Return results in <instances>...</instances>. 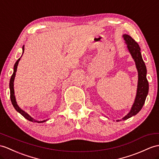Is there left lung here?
<instances>
[{"mask_svg":"<svg viewBox=\"0 0 159 159\" xmlns=\"http://www.w3.org/2000/svg\"><path fill=\"white\" fill-rule=\"evenodd\" d=\"M125 43L127 45V47L129 50L131 57L135 61V66L138 73V82L137 92L134 102L129 113L126 115L124 117H123V120H126L130 117L134 116L138 113L144 105L146 96L148 93V82L146 78V67L144 61L142 59V55L140 52V48L138 44L135 42L132 38L129 35L124 34L123 35ZM121 119L117 120V121H121Z\"/></svg>","mask_w":159,"mask_h":159,"instance_id":"obj_1","label":"left lung"}]
</instances>
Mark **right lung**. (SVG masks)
I'll use <instances>...</instances> for the list:
<instances>
[{
  "label": "right lung",
  "mask_w": 159,
  "mask_h": 159,
  "mask_svg": "<svg viewBox=\"0 0 159 159\" xmlns=\"http://www.w3.org/2000/svg\"><path fill=\"white\" fill-rule=\"evenodd\" d=\"M24 46H23V53L22 55L24 54ZM22 56V55H21ZM21 57L19 58V59L16 61V63H15V65H14V69H13V75H11V80H10V82H9V88H10V98H11V102H12V104L13 106L14 107L15 109L16 110L18 113H20L22 116H24V117L26 119H28V121H32V122H37V123H43V122H45L47 121V119L46 120H44V121H37V120H35L32 117H31L30 116L25 113V111H23L22 109H20V107H19L17 104V102H16V99H15V92H14V80H15V75H16V71H17V65L19 64V61H20V59Z\"/></svg>",
  "instance_id": "right-lung-1"
}]
</instances>
